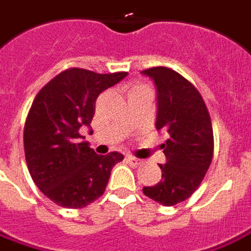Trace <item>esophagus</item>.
Listing matches in <instances>:
<instances>
[{
  "label": "esophagus",
  "mask_w": 251,
  "mask_h": 251,
  "mask_svg": "<svg viewBox=\"0 0 251 251\" xmlns=\"http://www.w3.org/2000/svg\"><path fill=\"white\" fill-rule=\"evenodd\" d=\"M126 161H127L132 167H139L143 162L142 160H139V158H136V157H126Z\"/></svg>",
  "instance_id": "obj_1"
}]
</instances>
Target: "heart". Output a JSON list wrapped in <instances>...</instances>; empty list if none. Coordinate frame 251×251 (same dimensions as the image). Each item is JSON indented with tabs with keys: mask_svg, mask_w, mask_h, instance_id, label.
Returning a JSON list of instances; mask_svg holds the SVG:
<instances>
[{
	"mask_svg": "<svg viewBox=\"0 0 251 251\" xmlns=\"http://www.w3.org/2000/svg\"><path fill=\"white\" fill-rule=\"evenodd\" d=\"M146 89H149V87H147V86H144V84H137V86H134L133 89L130 90V93H136V91L146 90Z\"/></svg>",
	"mask_w": 251,
	"mask_h": 251,
	"instance_id": "1",
	"label": "heart"
}]
</instances>
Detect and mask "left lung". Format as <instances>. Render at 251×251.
<instances>
[{"label": "left lung", "mask_w": 251, "mask_h": 251, "mask_svg": "<svg viewBox=\"0 0 251 251\" xmlns=\"http://www.w3.org/2000/svg\"><path fill=\"white\" fill-rule=\"evenodd\" d=\"M157 87L158 130L168 132L162 144L167 162L160 164L162 177L143 193L162 205L185 201L196 192L210 168L214 136L210 112L201 94L175 71L157 66L143 71Z\"/></svg>", "instance_id": "8db88e82"}]
</instances>
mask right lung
Instances as JSON below:
<instances>
[{"mask_svg": "<svg viewBox=\"0 0 251 251\" xmlns=\"http://www.w3.org/2000/svg\"><path fill=\"white\" fill-rule=\"evenodd\" d=\"M126 72L96 74L66 69L41 89L23 130L25 157L31 179L54 203L83 208L105 192L121 152L99 155L83 142L80 127H90L100 93L121 82Z\"/></svg>", "mask_w": 251, "mask_h": 251, "instance_id": "add662e5", "label": "right lung"}]
</instances>
